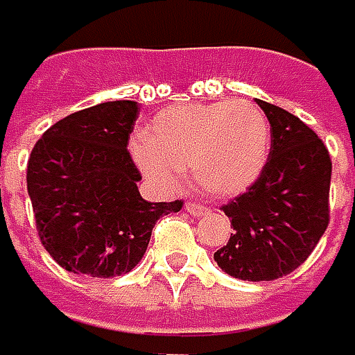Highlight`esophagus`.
Returning a JSON list of instances; mask_svg holds the SVG:
<instances>
[{"mask_svg": "<svg viewBox=\"0 0 355 355\" xmlns=\"http://www.w3.org/2000/svg\"><path fill=\"white\" fill-rule=\"evenodd\" d=\"M186 210H188V214L196 216V218L206 216L208 212H210L206 206H202V204H198V202H186Z\"/></svg>", "mask_w": 355, "mask_h": 355, "instance_id": "1", "label": "esophagus"}]
</instances>
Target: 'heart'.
<instances>
[{
    "instance_id": "heart-1",
    "label": "heart",
    "mask_w": 355,
    "mask_h": 355,
    "mask_svg": "<svg viewBox=\"0 0 355 355\" xmlns=\"http://www.w3.org/2000/svg\"><path fill=\"white\" fill-rule=\"evenodd\" d=\"M270 129L246 101L180 105L157 114L133 145L139 167L155 182L173 184L190 169L196 186L216 198L248 190L268 157Z\"/></svg>"
}]
</instances>
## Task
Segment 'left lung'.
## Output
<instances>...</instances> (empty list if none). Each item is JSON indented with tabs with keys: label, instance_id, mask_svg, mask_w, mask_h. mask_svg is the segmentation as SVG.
<instances>
[{
	"label": "left lung",
	"instance_id": "1",
	"mask_svg": "<svg viewBox=\"0 0 355 355\" xmlns=\"http://www.w3.org/2000/svg\"><path fill=\"white\" fill-rule=\"evenodd\" d=\"M270 123V153L259 180L222 206L234 234L214 252L242 281H275L313 252L329 224L331 159L323 141L295 114L257 98Z\"/></svg>",
	"mask_w": 355,
	"mask_h": 355
}]
</instances>
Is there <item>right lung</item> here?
Segmentation results:
<instances>
[{
	"instance_id": "add662e5",
	"label": "right lung",
	"mask_w": 355,
	"mask_h": 355,
	"mask_svg": "<svg viewBox=\"0 0 355 355\" xmlns=\"http://www.w3.org/2000/svg\"><path fill=\"white\" fill-rule=\"evenodd\" d=\"M135 101L101 103L68 114L34 145L28 193L44 248L58 265L111 279L139 265L155 222L184 202H147L127 143Z\"/></svg>"
}]
</instances>
